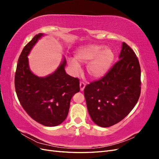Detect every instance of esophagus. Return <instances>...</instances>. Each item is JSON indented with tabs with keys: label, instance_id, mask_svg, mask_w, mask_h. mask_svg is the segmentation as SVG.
<instances>
[{
	"label": "esophagus",
	"instance_id": "esophagus-1",
	"mask_svg": "<svg viewBox=\"0 0 159 159\" xmlns=\"http://www.w3.org/2000/svg\"><path fill=\"white\" fill-rule=\"evenodd\" d=\"M85 84L84 82H80V90L82 91H84V88H85Z\"/></svg>",
	"mask_w": 159,
	"mask_h": 159
}]
</instances>
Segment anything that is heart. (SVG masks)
Returning a JSON list of instances; mask_svg holds the SVG:
<instances>
[{"label":"heart","mask_w":159,"mask_h":159,"mask_svg":"<svg viewBox=\"0 0 159 159\" xmlns=\"http://www.w3.org/2000/svg\"><path fill=\"white\" fill-rule=\"evenodd\" d=\"M99 44L80 47L75 51V58L68 59L69 66L74 74L80 71V63L86 64L88 74L93 78H100L106 74L115 60V53L110 48Z\"/></svg>","instance_id":"heart-1"}]
</instances>
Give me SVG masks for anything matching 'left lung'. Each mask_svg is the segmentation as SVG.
I'll list each match as a JSON object with an SVG mask.
<instances>
[{
	"label": "left lung",
	"mask_w": 159,
	"mask_h": 159,
	"mask_svg": "<svg viewBox=\"0 0 159 159\" xmlns=\"http://www.w3.org/2000/svg\"><path fill=\"white\" fill-rule=\"evenodd\" d=\"M141 67L135 53L123 42L119 60L98 81L85 86L84 96L92 121L108 127L131 111L141 94Z\"/></svg>",
	"instance_id": "left-lung-1"
}]
</instances>
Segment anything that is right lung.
<instances>
[{"label": "right lung", "instance_id": "right-lung-1", "mask_svg": "<svg viewBox=\"0 0 159 159\" xmlns=\"http://www.w3.org/2000/svg\"><path fill=\"white\" fill-rule=\"evenodd\" d=\"M43 36L38 34L24 48L18 60L14 85L19 102L28 115L43 125L54 127L68 116L71 99L80 91V81L66 73L65 58L54 73L44 78L30 71L27 56Z\"/></svg>", "mask_w": 159, "mask_h": 159}]
</instances>
